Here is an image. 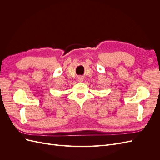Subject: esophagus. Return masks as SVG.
<instances>
[{
    "label": "esophagus",
    "mask_w": 160,
    "mask_h": 160,
    "mask_svg": "<svg viewBox=\"0 0 160 160\" xmlns=\"http://www.w3.org/2000/svg\"><path fill=\"white\" fill-rule=\"evenodd\" d=\"M79 80L80 81H82V80H83V78H82L81 77H79Z\"/></svg>",
    "instance_id": "1"
}]
</instances>
